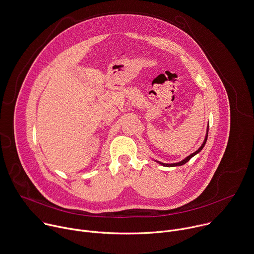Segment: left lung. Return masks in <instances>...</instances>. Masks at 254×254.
Masks as SVG:
<instances>
[{
  "label": "left lung",
  "mask_w": 254,
  "mask_h": 254,
  "mask_svg": "<svg viewBox=\"0 0 254 254\" xmlns=\"http://www.w3.org/2000/svg\"><path fill=\"white\" fill-rule=\"evenodd\" d=\"M208 127H207V132H206V136H205V139H204V141H203V143H202V145L200 146V148L197 150V151H195L194 153H192V154H190L188 157H186L184 160H182V161H180V162H177V163H172V164H166V163H162V162H159V161H157L159 164H161V165H163V166H165V167H174V166H181V165H183V164H185L186 162H188L193 156H195L197 153H199V152L203 149V147H204V145H205V143H206V141H207V137H208Z\"/></svg>",
  "instance_id": "1"
}]
</instances>
